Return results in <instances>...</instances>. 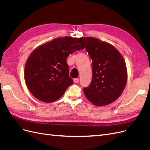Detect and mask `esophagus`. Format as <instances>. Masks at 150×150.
Segmentation results:
<instances>
[{
  "instance_id": "esophagus-1",
  "label": "esophagus",
  "mask_w": 150,
  "mask_h": 150,
  "mask_svg": "<svg viewBox=\"0 0 150 150\" xmlns=\"http://www.w3.org/2000/svg\"><path fill=\"white\" fill-rule=\"evenodd\" d=\"M79 78H75V79H74V82L75 83H79Z\"/></svg>"
}]
</instances>
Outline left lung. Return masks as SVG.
I'll return each mask as SVG.
<instances>
[{
  "mask_svg": "<svg viewBox=\"0 0 150 150\" xmlns=\"http://www.w3.org/2000/svg\"><path fill=\"white\" fill-rule=\"evenodd\" d=\"M86 39V51L93 61V79L88 88H83L84 95L94 105L106 106L116 101L126 87V62L111 44L95 38Z\"/></svg>",
  "mask_w": 150,
  "mask_h": 150,
  "instance_id": "8db88e82",
  "label": "left lung"
}]
</instances>
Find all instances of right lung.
Masks as SVG:
<instances>
[{
    "instance_id": "obj_1",
    "label": "right lung",
    "mask_w": 150,
    "mask_h": 150,
    "mask_svg": "<svg viewBox=\"0 0 150 150\" xmlns=\"http://www.w3.org/2000/svg\"><path fill=\"white\" fill-rule=\"evenodd\" d=\"M86 38H57L40 45L30 53L25 64L27 87L39 100L49 103L59 99L73 83L67 58L85 48Z\"/></svg>"
}]
</instances>
